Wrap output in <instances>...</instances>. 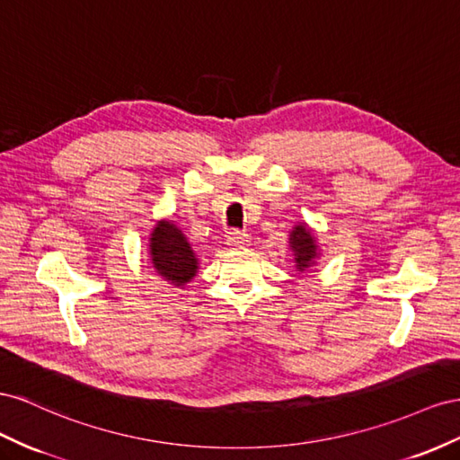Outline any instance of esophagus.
Returning a JSON list of instances; mask_svg holds the SVG:
<instances>
[{
    "label": "esophagus",
    "instance_id": "1",
    "mask_svg": "<svg viewBox=\"0 0 460 460\" xmlns=\"http://www.w3.org/2000/svg\"><path fill=\"white\" fill-rule=\"evenodd\" d=\"M227 244L234 246V248H244V246L251 244V239H248V233L239 231V229H233L227 234Z\"/></svg>",
    "mask_w": 460,
    "mask_h": 460
}]
</instances>
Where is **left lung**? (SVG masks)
<instances>
[{
    "instance_id": "8db88e82",
    "label": "left lung",
    "mask_w": 460,
    "mask_h": 460,
    "mask_svg": "<svg viewBox=\"0 0 460 460\" xmlns=\"http://www.w3.org/2000/svg\"><path fill=\"white\" fill-rule=\"evenodd\" d=\"M291 248L298 271H305V268H308L316 258V243H314L312 233L305 226H296L291 233Z\"/></svg>"
}]
</instances>
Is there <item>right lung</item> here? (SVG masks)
Here are the masks:
<instances>
[{"mask_svg": "<svg viewBox=\"0 0 460 460\" xmlns=\"http://www.w3.org/2000/svg\"><path fill=\"white\" fill-rule=\"evenodd\" d=\"M152 261L157 273L164 275L167 281L181 287L194 278L196 258L190 251V244L182 237V233L169 221L157 223L152 233Z\"/></svg>", "mask_w": 460, "mask_h": 460, "instance_id": "obj_1", "label": "right lung"}]
</instances>
